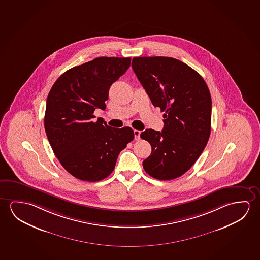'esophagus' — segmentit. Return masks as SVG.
Instances as JSON below:
<instances>
[{
	"label": "esophagus",
	"mask_w": 260,
	"mask_h": 260,
	"mask_svg": "<svg viewBox=\"0 0 260 260\" xmlns=\"http://www.w3.org/2000/svg\"><path fill=\"white\" fill-rule=\"evenodd\" d=\"M140 133H141V132H140V131H138V129H134V136H135V140H140Z\"/></svg>",
	"instance_id": "esophagus-1"
}]
</instances>
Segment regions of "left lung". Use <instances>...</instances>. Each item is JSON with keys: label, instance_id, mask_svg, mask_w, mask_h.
I'll return each mask as SVG.
<instances>
[{"label": "left lung", "instance_id": "left-lung-1", "mask_svg": "<svg viewBox=\"0 0 260 260\" xmlns=\"http://www.w3.org/2000/svg\"><path fill=\"white\" fill-rule=\"evenodd\" d=\"M132 66L153 105L165 112L162 132L147 128L140 134L152 148L143 168L156 179H175L192 168L209 140V88L196 70L173 57H134Z\"/></svg>", "mask_w": 260, "mask_h": 260}]
</instances>
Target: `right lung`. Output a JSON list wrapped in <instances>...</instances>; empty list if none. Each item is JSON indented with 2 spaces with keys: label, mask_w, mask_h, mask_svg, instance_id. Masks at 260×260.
Here are the masks:
<instances>
[{
  "label": "right lung",
  "mask_w": 260,
  "mask_h": 260,
  "mask_svg": "<svg viewBox=\"0 0 260 260\" xmlns=\"http://www.w3.org/2000/svg\"><path fill=\"white\" fill-rule=\"evenodd\" d=\"M131 57L101 56L70 68L53 84L44 126L49 144L63 168L77 179L97 182L115 168L117 157L134 139L129 127H109L94 120L105 110L109 89L131 66Z\"/></svg>",
  "instance_id": "obj_1"
}]
</instances>
